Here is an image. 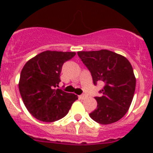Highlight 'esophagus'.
Instances as JSON below:
<instances>
[{"instance_id":"34e87169","label":"esophagus","mask_w":153,"mask_h":153,"mask_svg":"<svg viewBox=\"0 0 153 153\" xmlns=\"http://www.w3.org/2000/svg\"><path fill=\"white\" fill-rule=\"evenodd\" d=\"M79 98L81 99H85L86 98V94H81V95H79Z\"/></svg>"}]
</instances>
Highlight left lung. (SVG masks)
I'll use <instances>...</instances> for the list:
<instances>
[{"instance_id": "8db88e82", "label": "left lung", "mask_w": 153, "mask_h": 153, "mask_svg": "<svg viewBox=\"0 0 153 153\" xmlns=\"http://www.w3.org/2000/svg\"><path fill=\"white\" fill-rule=\"evenodd\" d=\"M78 55L91 72L94 84L105 83L100 97L94 98L98 105L90 117L102 125L119 121L128 111L135 92L136 79L129 61L108 50L79 51Z\"/></svg>"}]
</instances>
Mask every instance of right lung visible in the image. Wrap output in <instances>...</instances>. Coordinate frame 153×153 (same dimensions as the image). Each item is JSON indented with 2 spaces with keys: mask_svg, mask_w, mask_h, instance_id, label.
Segmentation results:
<instances>
[{
  "mask_svg": "<svg viewBox=\"0 0 153 153\" xmlns=\"http://www.w3.org/2000/svg\"><path fill=\"white\" fill-rule=\"evenodd\" d=\"M75 52L46 51L27 61L20 73L19 91L25 106L39 121L62 118L78 99L74 94L57 89L62 65Z\"/></svg>",
  "mask_w": 153,
  "mask_h": 153,
  "instance_id": "add662e5",
  "label": "right lung"
}]
</instances>
